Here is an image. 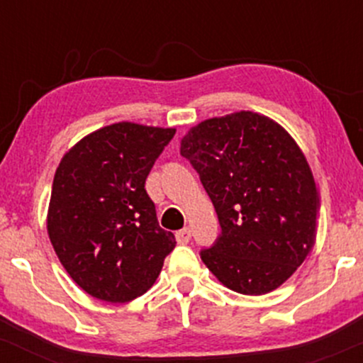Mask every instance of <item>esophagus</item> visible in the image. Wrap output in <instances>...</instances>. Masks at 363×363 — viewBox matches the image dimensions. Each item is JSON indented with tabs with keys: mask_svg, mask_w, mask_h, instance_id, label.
Segmentation results:
<instances>
[{
	"mask_svg": "<svg viewBox=\"0 0 363 363\" xmlns=\"http://www.w3.org/2000/svg\"><path fill=\"white\" fill-rule=\"evenodd\" d=\"M176 239L179 244H187L191 240V230L189 228H182V230H179L176 234Z\"/></svg>",
	"mask_w": 363,
	"mask_h": 363,
	"instance_id": "esophagus-1",
	"label": "esophagus"
}]
</instances>
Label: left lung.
<instances>
[{
	"label": "left lung",
	"mask_w": 363,
	"mask_h": 363,
	"mask_svg": "<svg viewBox=\"0 0 363 363\" xmlns=\"http://www.w3.org/2000/svg\"><path fill=\"white\" fill-rule=\"evenodd\" d=\"M181 155L199 174L222 227L199 252L206 268L239 294L278 289L311 252L319 211L295 140L273 119L240 111L191 128Z\"/></svg>",
	"instance_id": "left-lung-1"
}]
</instances>
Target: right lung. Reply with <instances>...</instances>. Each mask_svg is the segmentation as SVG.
I'll return each instance as SVG.
<instances>
[{"label":"right lung","mask_w":363,"mask_h":363,"mask_svg":"<svg viewBox=\"0 0 363 363\" xmlns=\"http://www.w3.org/2000/svg\"><path fill=\"white\" fill-rule=\"evenodd\" d=\"M174 135V128L111 124L78 141L56 169L49 239L73 281L99 301L143 295L176 247L145 189Z\"/></svg>","instance_id":"1"}]
</instances>
